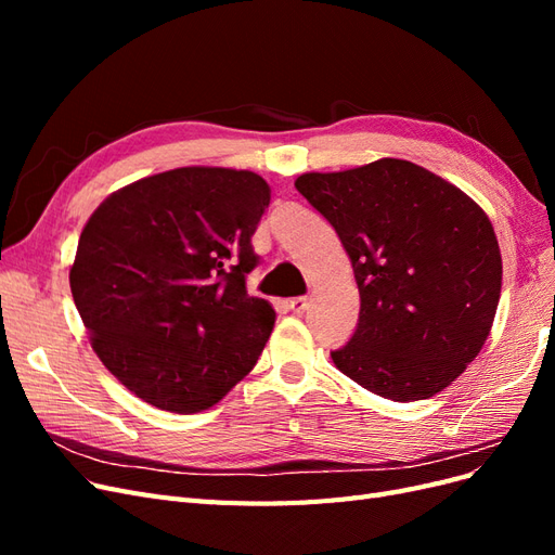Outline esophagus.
I'll return each mask as SVG.
<instances>
[{"instance_id": "esophagus-1", "label": "esophagus", "mask_w": 555, "mask_h": 555, "mask_svg": "<svg viewBox=\"0 0 555 555\" xmlns=\"http://www.w3.org/2000/svg\"><path fill=\"white\" fill-rule=\"evenodd\" d=\"M289 308L296 312V314H304L308 308H310V300L306 296H296L289 300Z\"/></svg>"}]
</instances>
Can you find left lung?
Listing matches in <instances>:
<instances>
[{"instance_id": "1", "label": "left lung", "mask_w": 555, "mask_h": 555, "mask_svg": "<svg viewBox=\"0 0 555 555\" xmlns=\"http://www.w3.org/2000/svg\"><path fill=\"white\" fill-rule=\"evenodd\" d=\"M296 190L338 233L361 294L359 324L335 367L396 402L456 379L489 338L502 259L486 212L405 159L304 173Z\"/></svg>"}]
</instances>
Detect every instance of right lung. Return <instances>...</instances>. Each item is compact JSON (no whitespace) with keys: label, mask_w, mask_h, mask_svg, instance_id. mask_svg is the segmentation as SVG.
Segmentation results:
<instances>
[{"label":"right lung","mask_w":555,"mask_h":555,"mask_svg":"<svg viewBox=\"0 0 555 555\" xmlns=\"http://www.w3.org/2000/svg\"><path fill=\"white\" fill-rule=\"evenodd\" d=\"M271 190L251 171L184 166L131 182L80 233L69 282L92 349L159 410L220 402L251 367L275 310L245 289Z\"/></svg>","instance_id":"obj_1"}]
</instances>
